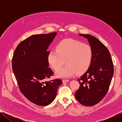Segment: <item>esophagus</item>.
Listing matches in <instances>:
<instances>
[{
	"label": "esophagus",
	"mask_w": 122,
	"mask_h": 122,
	"mask_svg": "<svg viewBox=\"0 0 122 122\" xmlns=\"http://www.w3.org/2000/svg\"><path fill=\"white\" fill-rule=\"evenodd\" d=\"M69 81V80H65V79H63L62 80V82L63 83H65V82H68Z\"/></svg>",
	"instance_id": "obj_1"
}]
</instances>
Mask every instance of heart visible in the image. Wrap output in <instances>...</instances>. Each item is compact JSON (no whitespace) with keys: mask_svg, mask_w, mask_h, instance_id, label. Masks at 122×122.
I'll use <instances>...</instances> for the list:
<instances>
[{"mask_svg":"<svg viewBox=\"0 0 122 122\" xmlns=\"http://www.w3.org/2000/svg\"><path fill=\"white\" fill-rule=\"evenodd\" d=\"M93 59L91 47L73 39H66L59 43L56 50H50L47 55L49 64L54 70L60 69L66 61L65 66L56 72L60 78H70L74 75H81L87 71Z\"/></svg>","mask_w":122,"mask_h":122,"instance_id":"heart-1","label":"heart"}]
</instances>
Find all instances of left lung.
<instances>
[{
    "label": "left lung",
    "mask_w": 122,
    "mask_h": 122,
    "mask_svg": "<svg viewBox=\"0 0 122 122\" xmlns=\"http://www.w3.org/2000/svg\"><path fill=\"white\" fill-rule=\"evenodd\" d=\"M79 36L87 39L93 51V59L89 69L78 79L80 86L75 96L80 104L92 106L107 93L113 75V66L109 50L98 39L90 35Z\"/></svg>",
    "instance_id": "obj_1"
}]
</instances>
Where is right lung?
I'll use <instances>...</instances> for the list:
<instances>
[{
  "instance_id": "right-lung-1",
  "label": "right lung",
  "mask_w": 122,
  "mask_h": 122,
  "mask_svg": "<svg viewBox=\"0 0 122 122\" xmlns=\"http://www.w3.org/2000/svg\"><path fill=\"white\" fill-rule=\"evenodd\" d=\"M56 32L31 36L16 48L12 69L20 90L28 100L39 106H47L56 97L62 83L57 79L44 82L53 74L47 61L49 46Z\"/></svg>"
}]
</instances>
